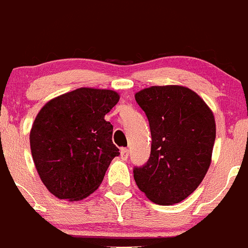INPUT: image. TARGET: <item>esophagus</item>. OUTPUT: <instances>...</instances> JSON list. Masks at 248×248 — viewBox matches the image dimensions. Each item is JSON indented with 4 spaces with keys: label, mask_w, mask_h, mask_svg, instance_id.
<instances>
[{
    "label": "esophagus",
    "mask_w": 248,
    "mask_h": 248,
    "mask_svg": "<svg viewBox=\"0 0 248 248\" xmlns=\"http://www.w3.org/2000/svg\"><path fill=\"white\" fill-rule=\"evenodd\" d=\"M128 155H129L128 148L122 147L121 150H120V155H121V159H124V160H126V159L128 158Z\"/></svg>",
    "instance_id": "1"
}]
</instances>
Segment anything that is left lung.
<instances>
[{
  "label": "left lung",
  "instance_id": "left-lung-1",
  "mask_svg": "<svg viewBox=\"0 0 248 248\" xmlns=\"http://www.w3.org/2000/svg\"><path fill=\"white\" fill-rule=\"evenodd\" d=\"M152 137L151 155L135 166L138 187L157 204H173L191 195L212 161L216 137L213 111L195 91L181 85L151 87L135 93Z\"/></svg>",
  "mask_w": 248,
  "mask_h": 248
}]
</instances>
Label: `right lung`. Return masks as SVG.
Listing matches in <instances>:
<instances>
[{
  "label": "right lung",
  "instance_id": "right-lung-1",
  "mask_svg": "<svg viewBox=\"0 0 248 248\" xmlns=\"http://www.w3.org/2000/svg\"><path fill=\"white\" fill-rule=\"evenodd\" d=\"M119 100L113 90L79 88L40 109L31 129V151L41 181L56 197L83 200L102 183L120 155L113 126L104 120Z\"/></svg>",
  "mask_w": 248,
  "mask_h": 248
}]
</instances>
